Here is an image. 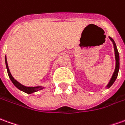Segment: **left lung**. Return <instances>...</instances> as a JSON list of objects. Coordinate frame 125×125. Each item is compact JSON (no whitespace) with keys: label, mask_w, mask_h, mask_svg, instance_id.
I'll list each match as a JSON object with an SVG mask.
<instances>
[{"label":"left lung","mask_w":125,"mask_h":125,"mask_svg":"<svg viewBox=\"0 0 125 125\" xmlns=\"http://www.w3.org/2000/svg\"><path fill=\"white\" fill-rule=\"evenodd\" d=\"M109 39L111 40V41L112 42L113 44H114V52H115V58H116V68H115V70H114V73L113 74L112 79L109 81V83L107 85V87H111L112 85V84L114 83V81H116V78L118 77V70H119V67H120V63H119V54H118V49L116 48V45L115 44V42L114 41L112 38H111L109 37Z\"/></svg>","instance_id":"obj_1"}]
</instances>
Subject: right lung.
<instances>
[{
    "instance_id": "obj_1",
    "label": "right lung",
    "mask_w": 125,
    "mask_h": 125,
    "mask_svg": "<svg viewBox=\"0 0 125 125\" xmlns=\"http://www.w3.org/2000/svg\"><path fill=\"white\" fill-rule=\"evenodd\" d=\"M5 64H6V68H7V73H8V75H9V79H11V81H12V83H13V85L16 86L17 88H18L20 90H22V91L24 92L25 93H27V94H31V93H33V92H35L38 91V90H40L42 89H43V87H26L23 85L20 84V83H18L16 80L14 79V78L12 77V75L10 73V71H9V67H8V64H7V58H6L5 56Z\"/></svg>"
}]
</instances>
